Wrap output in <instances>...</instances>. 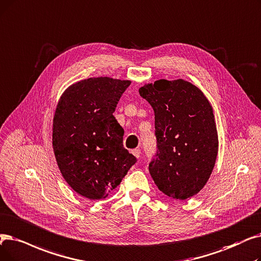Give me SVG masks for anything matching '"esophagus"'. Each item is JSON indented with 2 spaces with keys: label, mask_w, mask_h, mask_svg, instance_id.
<instances>
[{
  "label": "esophagus",
  "mask_w": 261,
  "mask_h": 261,
  "mask_svg": "<svg viewBox=\"0 0 261 261\" xmlns=\"http://www.w3.org/2000/svg\"><path fill=\"white\" fill-rule=\"evenodd\" d=\"M131 152L134 156H137V158H140V155H141V150L140 149H133Z\"/></svg>",
  "instance_id": "esophagus-1"
}]
</instances>
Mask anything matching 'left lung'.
Wrapping results in <instances>:
<instances>
[{"instance_id": "8db88e82", "label": "left lung", "mask_w": 261, "mask_h": 261, "mask_svg": "<svg viewBox=\"0 0 261 261\" xmlns=\"http://www.w3.org/2000/svg\"><path fill=\"white\" fill-rule=\"evenodd\" d=\"M154 112L155 158L149 173L168 197L185 200L205 187L213 171L219 138L213 109L201 90L178 79L139 89Z\"/></svg>"}]
</instances>
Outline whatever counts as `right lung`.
<instances>
[{
  "mask_svg": "<svg viewBox=\"0 0 261 261\" xmlns=\"http://www.w3.org/2000/svg\"><path fill=\"white\" fill-rule=\"evenodd\" d=\"M128 80L89 77L63 93L53 118L52 145L62 176L77 194L106 198L137 158L122 145L123 129L113 115Z\"/></svg>",
  "mask_w": 261,
  "mask_h": 261,
  "instance_id": "right-lung-1",
  "label": "right lung"
}]
</instances>
